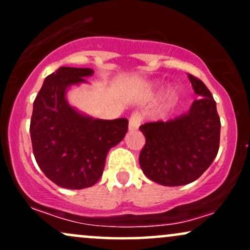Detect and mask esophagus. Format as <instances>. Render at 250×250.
<instances>
[{
  "mask_svg": "<svg viewBox=\"0 0 250 250\" xmlns=\"http://www.w3.org/2000/svg\"><path fill=\"white\" fill-rule=\"evenodd\" d=\"M142 122V115L139 111H135L131 114L130 119H129V130H136L140 127Z\"/></svg>",
  "mask_w": 250,
  "mask_h": 250,
  "instance_id": "esophagus-1",
  "label": "esophagus"
}]
</instances>
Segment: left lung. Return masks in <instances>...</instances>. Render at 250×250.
<instances>
[{
	"label": "left lung",
	"mask_w": 250,
	"mask_h": 250,
	"mask_svg": "<svg viewBox=\"0 0 250 250\" xmlns=\"http://www.w3.org/2000/svg\"><path fill=\"white\" fill-rule=\"evenodd\" d=\"M197 95L185 115L162 122L142 125L146 145L140 166L149 180L176 187L197 180L209 168L220 147V116L213 95L200 79L189 74Z\"/></svg>",
	"instance_id": "1"
}]
</instances>
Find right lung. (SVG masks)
I'll return each mask as SVG.
<instances>
[{"label": "right lung", "mask_w": 250, "mask_h": 250, "mask_svg": "<svg viewBox=\"0 0 250 250\" xmlns=\"http://www.w3.org/2000/svg\"><path fill=\"white\" fill-rule=\"evenodd\" d=\"M90 68L60 67L45 77L34 101L30 137L35 160L45 176L67 189L94 186L102 176L109 149L122 141L128 120H94L65 101V89L85 82Z\"/></svg>", "instance_id": "add662e5"}]
</instances>
